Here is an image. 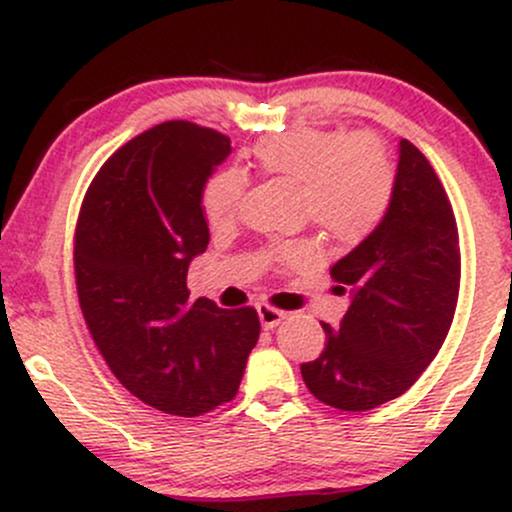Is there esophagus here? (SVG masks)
I'll return each instance as SVG.
<instances>
[{"instance_id": "1", "label": "esophagus", "mask_w": 512, "mask_h": 512, "mask_svg": "<svg viewBox=\"0 0 512 512\" xmlns=\"http://www.w3.org/2000/svg\"><path fill=\"white\" fill-rule=\"evenodd\" d=\"M257 315H260V322L264 330H274V327L281 325V320H286L284 310H276L272 305L260 303L257 305Z\"/></svg>"}]
</instances>
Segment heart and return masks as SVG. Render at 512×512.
I'll return each mask as SVG.
<instances>
[{"mask_svg": "<svg viewBox=\"0 0 512 512\" xmlns=\"http://www.w3.org/2000/svg\"><path fill=\"white\" fill-rule=\"evenodd\" d=\"M252 163L267 178L298 190L303 211L325 236L337 243H361L385 219L395 190V173L383 144L370 134L337 129H293L262 139ZM245 180L238 170L211 175L202 190V209L214 228L236 221ZM305 243L279 252L281 262L308 255Z\"/></svg>", "mask_w": 512, "mask_h": 512, "instance_id": "b5f03b06", "label": "heart"}]
</instances>
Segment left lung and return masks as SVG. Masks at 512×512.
Instances as JSON below:
<instances>
[{
  "instance_id": "8db88e82",
  "label": "left lung",
  "mask_w": 512,
  "mask_h": 512,
  "mask_svg": "<svg viewBox=\"0 0 512 512\" xmlns=\"http://www.w3.org/2000/svg\"><path fill=\"white\" fill-rule=\"evenodd\" d=\"M351 303L339 330L303 363L308 390L342 411H366L409 390L436 358L460 293V238L436 170L399 142L395 190L385 219L330 269Z\"/></svg>"
}]
</instances>
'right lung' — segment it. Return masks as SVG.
<instances>
[{"label":"right lung","mask_w":512,"mask_h":512,"mask_svg":"<svg viewBox=\"0 0 512 512\" xmlns=\"http://www.w3.org/2000/svg\"><path fill=\"white\" fill-rule=\"evenodd\" d=\"M231 139L163 122L117 149L88 187L74 236L81 313L108 368L163 414L236 397L260 339L252 308L190 303L187 269L209 245L202 190Z\"/></svg>","instance_id":"obj_1"}]
</instances>
